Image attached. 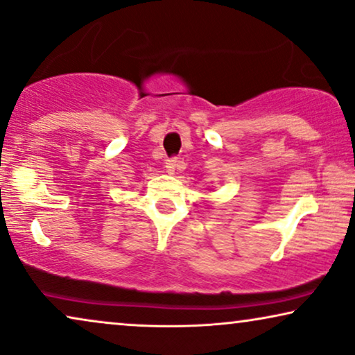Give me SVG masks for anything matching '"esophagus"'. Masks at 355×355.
Returning a JSON list of instances; mask_svg holds the SVG:
<instances>
[{"mask_svg": "<svg viewBox=\"0 0 355 355\" xmlns=\"http://www.w3.org/2000/svg\"><path fill=\"white\" fill-rule=\"evenodd\" d=\"M182 165V160H178V159H168L167 162H165V170H167V173H175V170H177L178 167H180Z\"/></svg>", "mask_w": 355, "mask_h": 355, "instance_id": "obj_1", "label": "esophagus"}]
</instances>
